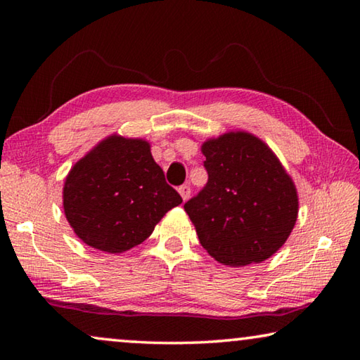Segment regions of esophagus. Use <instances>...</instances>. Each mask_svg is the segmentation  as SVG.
I'll list each match as a JSON object with an SVG mask.
<instances>
[{
	"instance_id": "34e87169",
	"label": "esophagus",
	"mask_w": 360,
	"mask_h": 360,
	"mask_svg": "<svg viewBox=\"0 0 360 360\" xmlns=\"http://www.w3.org/2000/svg\"><path fill=\"white\" fill-rule=\"evenodd\" d=\"M178 191H179L181 197H182V200H184V202H186V200H187L188 197H191V186H188V184L181 186V187L178 188Z\"/></svg>"
}]
</instances>
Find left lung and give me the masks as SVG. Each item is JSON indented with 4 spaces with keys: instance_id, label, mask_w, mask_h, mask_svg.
I'll use <instances>...</instances> for the list:
<instances>
[{
    "instance_id": "left-lung-1",
    "label": "left lung",
    "mask_w": 360,
    "mask_h": 360,
    "mask_svg": "<svg viewBox=\"0 0 360 360\" xmlns=\"http://www.w3.org/2000/svg\"><path fill=\"white\" fill-rule=\"evenodd\" d=\"M208 182L184 205L200 245L211 257L245 266L271 257L294 229V181L273 150L246 131L205 141Z\"/></svg>"
}]
</instances>
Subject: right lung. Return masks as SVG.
<instances>
[{"label": "right lung", "instance_id": "1", "mask_svg": "<svg viewBox=\"0 0 360 360\" xmlns=\"http://www.w3.org/2000/svg\"><path fill=\"white\" fill-rule=\"evenodd\" d=\"M182 203L144 139L108 136L71 168L63 210L90 248L119 254L149 238L167 212Z\"/></svg>", "mask_w": 360, "mask_h": 360}]
</instances>
